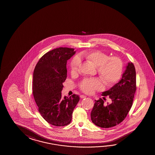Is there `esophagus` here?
<instances>
[{
  "label": "esophagus",
  "instance_id": "34e87169",
  "mask_svg": "<svg viewBox=\"0 0 155 155\" xmlns=\"http://www.w3.org/2000/svg\"><path fill=\"white\" fill-rule=\"evenodd\" d=\"M87 97L85 95H80V97L81 98V99H84V98H85V97Z\"/></svg>",
  "mask_w": 155,
  "mask_h": 155
}]
</instances>
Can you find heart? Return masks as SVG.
<instances>
[{
    "instance_id": "b5f03b06",
    "label": "heart",
    "mask_w": 155,
    "mask_h": 155,
    "mask_svg": "<svg viewBox=\"0 0 155 155\" xmlns=\"http://www.w3.org/2000/svg\"><path fill=\"white\" fill-rule=\"evenodd\" d=\"M81 58H84L91 62L97 68V72L105 84L112 86L120 78L123 71V64L118 57H110L108 54L99 51L83 52L76 56L70 62L71 72L75 74L79 71ZM103 83L97 78H87L80 84V88L87 94L94 93L96 90L102 89Z\"/></svg>"
}]
</instances>
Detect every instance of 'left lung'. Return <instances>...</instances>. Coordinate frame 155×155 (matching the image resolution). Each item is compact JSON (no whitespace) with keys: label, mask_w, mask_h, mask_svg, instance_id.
<instances>
[{"label":"left lung","mask_w":155,"mask_h":155,"mask_svg":"<svg viewBox=\"0 0 155 155\" xmlns=\"http://www.w3.org/2000/svg\"><path fill=\"white\" fill-rule=\"evenodd\" d=\"M136 88V69L133 63L129 62L119 83L102 93L103 99L99 98L95 101L91 112V119L94 124L106 128L122 122L132 107ZM107 96L111 100V103L107 105L104 103Z\"/></svg>","instance_id":"obj_1"}]
</instances>
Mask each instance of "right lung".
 <instances>
[{
    "label": "right lung",
    "mask_w": 155,
    "mask_h": 155,
    "mask_svg": "<svg viewBox=\"0 0 155 155\" xmlns=\"http://www.w3.org/2000/svg\"><path fill=\"white\" fill-rule=\"evenodd\" d=\"M75 53L74 48H56L42 56L34 70L33 97L41 115L53 126L70 124L80 100L75 94L69 97L61 95L62 83L67 78V61Z\"/></svg>",
    "instance_id": "right-lung-1"
}]
</instances>
